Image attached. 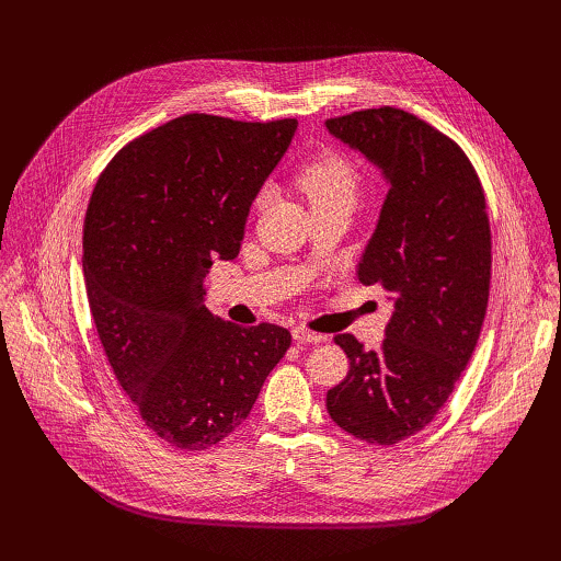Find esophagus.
Masks as SVG:
<instances>
[{
    "label": "esophagus",
    "instance_id": "1",
    "mask_svg": "<svg viewBox=\"0 0 561 561\" xmlns=\"http://www.w3.org/2000/svg\"><path fill=\"white\" fill-rule=\"evenodd\" d=\"M293 339H296L298 343H322V341H328L325 334H316V332H309L305 328L293 330Z\"/></svg>",
    "mask_w": 561,
    "mask_h": 561
}]
</instances>
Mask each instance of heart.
<instances>
[{"instance_id": "1", "label": "heart", "mask_w": 561, "mask_h": 561, "mask_svg": "<svg viewBox=\"0 0 561 561\" xmlns=\"http://www.w3.org/2000/svg\"><path fill=\"white\" fill-rule=\"evenodd\" d=\"M298 188L309 197L313 206L325 204H355L359 191V174L355 163L339 152H320L311 157L296 174ZM263 195L256 197L259 209Z\"/></svg>"}]
</instances>
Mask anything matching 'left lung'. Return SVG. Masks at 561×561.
<instances>
[{
	"instance_id": "obj_1",
	"label": "left lung",
	"mask_w": 561,
	"mask_h": 561,
	"mask_svg": "<svg viewBox=\"0 0 561 561\" xmlns=\"http://www.w3.org/2000/svg\"><path fill=\"white\" fill-rule=\"evenodd\" d=\"M325 125L389 182L357 277L393 300L379 350L334 336L350 370L328 391V411L355 438L393 446L434 421L478 345L491 284L486 199L461 147L416 115L379 106Z\"/></svg>"
}]
</instances>
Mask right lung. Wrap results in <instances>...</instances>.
<instances>
[{"instance_id": "right-lung-1", "label": "right lung", "mask_w": 561, "mask_h": 561, "mask_svg": "<svg viewBox=\"0 0 561 561\" xmlns=\"http://www.w3.org/2000/svg\"><path fill=\"white\" fill-rule=\"evenodd\" d=\"M296 117L188 113L102 170L83 220V277L104 355L145 425L180 450L239 427L290 347L273 322L233 325L204 307L214 259L241 252L252 199Z\"/></svg>"}]
</instances>
